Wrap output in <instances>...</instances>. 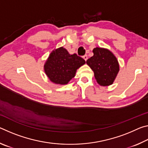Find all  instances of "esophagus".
I'll list each match as a JSON object with an SVG mask.
<instances>
[{
	"instance_id": "obj_1",
	"label": "esophagus",
	"mask_w": 148,
	"mask_h": 148,
	"mask_svg": "<svg viewBox=\"0 0 148 148\" xmlns=\"http://www.w3.org/2000/svg\"><path fill=\"white\" fill-rule=\"evenodd\" d=\"M83 58H84V59L85 60V61H87V56H86V55H85V56H83Z\"/></svg>"
}]
</instances>
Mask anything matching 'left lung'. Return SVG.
<instances>
[{
    "label": "left lung",
    "mask_w": 148,
    "mask_h": 148,
    "mask_svg": "<svg viewBox=\"0 0 148 148\" xmlns=\"http://www.w3.org/2000/svg\"><path fill=\"white\" fill-rule=\"evenodd\" d=\"M93 56L86 63L94 72L97 82L101 86H108L114 83L119 71V64L116 57L109 49L95 47Z\"/></svg>",
    "instance_id": "1"
}]
</instances>
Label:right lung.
<instances>
[{
	"instance_id": "right-lung-1",
	"label": "right lung",
	"mask_w": 148,
	"mask_h": 148,
	"mask_svg": "<svg viewBox=\"0 0 148 148\" xmlns=\"http://www.w3.org/2000/svg\"><path fill=\"white\" fill-rule=\"evenodd\" d=\"M86 63L76 53L70 54L63 47L55 49L44 65V72L53 83L66 85L75 76L77 69Z\"/></svg>"
}]
</instances>
